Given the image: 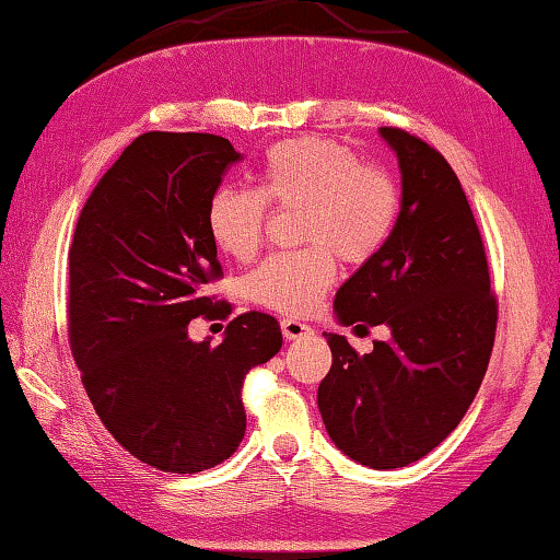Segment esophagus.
Listing matches in <instances>:
<instances>
[{"label": "esophagus", "instance_id": "obj_1", "mask_svg": "<svg viewBox=\"0 0 560 560\" xmlns=\"http://www.w3.org/2000/svg\"><path fill=\"white\" fill-rule=\"evenodd\" d=\"M280 327H282V335H285V339H305L312 335L310 325H305V322H300V319H292V317L282 319Z\"/></svg>", "mask_w": 560, "mask_h": 560}]
</instances>
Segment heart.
I'll list each match as a JSON object with an SVG mask.
<instances>
[{
	"label": "heart",
	"mask_w": 560,
	"mask_h": 560,
	"mask_svg": "<svg viewBox=\"0 0 560 560\" xmlns=\"http://www.w3.org/2000/svg\"><path fill=\"white\" fill-rule=\"evenodd\" d=\"M275 209H300L298 241L305 248L278 253L248 275L258 305L282 315H307L337 278V260L369 262L384 248L400 213L394 174L329 137H292L270 147L260 186L223 184L206 206V229L215 248L235 260L260 250Z\"/></svg>",
	"instance_id": "1"
}]
</instances>
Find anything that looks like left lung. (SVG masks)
<instances>
[{"mask_svg":"<svg viewBox=\"0 0 560 560\" xmlns=\"http://www.w3.org/2000/svg\"><path fill=\"white\" fill-rule=\"evenodd\" d=\"M404 176L396 229L339 288L341 325L390 329L359 357L327 335L331 369L317 404L341 453L374 469L406 467L453 433L494 347L497 295L482 233L457 174L435 147L381 127Z\"/></svg>","mask_w":560,"mask_h":560,"instance_id":"8db88e82","label":"left lung"}]
</instances>
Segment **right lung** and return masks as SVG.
Segmentation results:
<instances>
[{"instance_id": "right-lung-1", "label": "right lung", "mask_w": 560, "mask_h": 560, "mask_svg": "<svg viewBox=\"0 0 560 560\" xmlns=\"http://www.w3.org/2000/svg\"><path fill=\"white\" fill-rule=\"evenodd\" d=\"M241 152L209 132H144L95 184L68 248V341L117 443L162 472L229 459L245 433L243 381L282 347L278 319L243 312L219 347L189 322L229 319L206 206Z\"/></svg>"}]
</instances>
